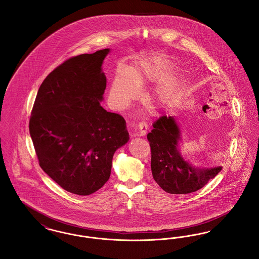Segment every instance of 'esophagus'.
Returning <instances> with one entry per match:
<instances>
[{
    "instance_id": "34e87169",
    "label": "esophagus",
    "mask_w": 259,
    "mask_h": 259,
    "mask_svg": "<svg viewBox=\"0 0 259 259\" xmlns=\"http://www.w3.org/2000/svg\"><path fill=\"white\" fill-rule=\"evenodd\" d=\"M147 132H148V125L145 122H140L138 124V131H136L135 136L143 137V136L147 135Z\"/></svg>"
}]
</instances>
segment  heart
I'll return each instance as SVG.
<instances>
[{"label":"heart","mask_w":259,"mask_h":259,"mask_svg":"<svg viewBox=\"0 0 259 259\" xmlns=\"http://www.w3.org/2000/svg\"><path fill=\"white\" fill-rule=\"evenodd\" d=\"M169 66L160 58L142 59L130 70L119 67L113 76L110 88V101L116 109H123L137 97L139 84L160 80L168 72ZM176 98V81L164 78L159 81L154 91V99L161 106H168Z\"/></svg>","instance_id":"1"}]
</instances>
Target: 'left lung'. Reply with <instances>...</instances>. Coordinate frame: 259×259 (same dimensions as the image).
<instances>
[{
  "label": "left lung",
  "mask_w": 259,
  "mask_h": 259,
  "mask_svg": "<svg viewBox=\"0 0 259 259\" xmlns=\"http://www.w3.org/2000/svg\"><path fill=\"white\" fill-rule=\"evenodd\" d=\"M152 126L147 136L151 150V172L164 191L171 194L197 191L222 171V166L194 167L184 159L179 150L182 133L175 117L163 115Z\"/></svg>",
  "instance_id": "1"
}]
</instances>
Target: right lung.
Instances as JSON below:
<instances>
[{
	"instance_id": "right-lung-1",
	"label": "right lung",
	"mask_w": 259,
	"mask_h": 259,
	"mask_svg": "<svg viewBox=\"0 0 259 259\" xmlns=\"http://www.w3.org/2000/svg\"><path fill=\"white\" fill-rule=\"evenodd\" d=\"M109 49L62 63L38 88L29 130L40 168L65 190L94 193L110 179L111 162L129 134L118 113L102 106V64Z\"/></svg>"
}]
</instances>
